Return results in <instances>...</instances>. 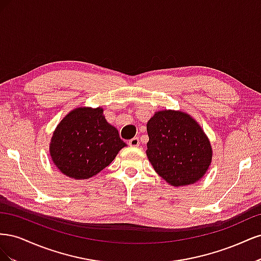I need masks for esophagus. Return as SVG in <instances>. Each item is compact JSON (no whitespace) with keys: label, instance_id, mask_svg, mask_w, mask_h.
<instances>
[{"label":"esophagus","instance_id":"34e87169","mask_svg":"<svg viewBox=\"0 0 261 261\" xmlns=\"http://www.w3.org/2000/svg\"><path fill=\"white\" fill-rule=\"evenodd\" d=\"M128 145L130 147H138L139 146V139L137 137H134L130 140H128Z\"/></svg>","mask_w":261,"mask_h":261}]
</instances>
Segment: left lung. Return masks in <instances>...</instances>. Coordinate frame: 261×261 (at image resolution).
Here are the masks:
<instances>
[{"mask_svg": "<svg viewBox=\"0 0 261 261\" xmlns=\"http://www.w3.org/2000/svg\"><path fill=\"white\" fill-rule=\"evenodd\" d=\"M147 132L148 160L169 185H192L204 176L212 161V147L192 115L161 110L148 121Z\"/></svg>", "mask_w": 261, "mask_h": 261, "instance_id": "obj_1", "label": "left lung"}]
</instances>
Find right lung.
<instances>
[{"label": "right lung", "mask_w": 261, "mask_h": 261, "mask_svg": "<svg viewBox=\"0 0 261 261\" xmlns=\"http://www.w3.org/2000/svg\"><path fill=\"white\" fill-rule=\"evenodd\" d=\"M126 146L118 130L106 120L103 109L81 107L58 124L50 141V155L67 177L88 179L107 168Z\"/></svg>", "instance_id": "right-lung-1"}]
</instances>
